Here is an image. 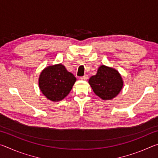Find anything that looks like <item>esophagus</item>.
<instances>
[{
	"label": "esophagus",
	"mask_w": 158,
	"mask_h": 158,
	"mask_svg": "<svg viewBox=\"0 0 158 158\" xmlns=\"http://www.w3.org/2000/svg\"><path fill=\"white\" fill-rule=\"evenodd\" d=\"M80 79H82V80H86V79H89V77H88V75H84V76L80 77Z\"/></svg>",
	"instance_id": "34e87169"
}]
</instances>
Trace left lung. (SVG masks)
I'll list each match as a JSON object with an SVG mask.
<instances>
[{
	"mask_svg": "<svg viewBox=\"0 0 158 158\" xmlns=\"http://www.w3.org/2000/svg\"><path fill=\"white\" fill-rule=\"evenodd\" d=\"M93 92L104 100H111L119 94L123 86V80L116 69L102 65L95 75L89 80Z\"/></svg>",
	"mask_w": 158,
	"mask_h": 158,
	"instance_id": "1",
	"label": "left lung"
}]
</instances>
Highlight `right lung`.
Segmentation results:
<instances>
[{"label":"right lung","instance_id":"1","mask_svg":"<svg viewBox=\"0 0 158 158\" xmlns=\"http://www.w3.org/2000/svg\"><path fill=\"white\" fill-rule=\"evenodd\" d=\"M76 81L73 74L59 63L46 67L40 74L38 84L42 94L48 100L59 102L69 94Z\"/></svg>","mask_w":158,"mask_h":158}]
</instances>
